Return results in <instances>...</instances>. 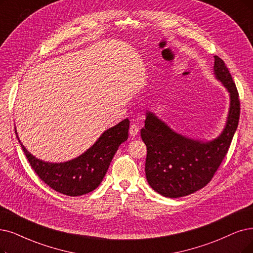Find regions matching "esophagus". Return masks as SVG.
Listing matches in <instances>:
<instances>
[{"mask_svg":"<svg viewBox=\"0 0 253 253\" xmlns=\"http://www.w3.org/2000/svg\"><path fill=\"white\" fill-rule=\"evenodd\" d=\"M138 133H139V126L137 125H135V124L130 125V126H129V135L132 136V137H135V136H137Z\"/></svg>","mask_w":253,"mask_h":253,"instance_id":"34e87169","label":"esophagus"}]
</instances>
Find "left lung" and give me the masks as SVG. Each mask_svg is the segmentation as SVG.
Returning a JSON list of instances; mask_svg holds the SVG:
<instances>
[{"instance_id": "left-lung-1", "label": "left lung", "mask_w": 253, "mask_h": 253, "mask_svg": "<svg viewBox=\"0 0 253 253\" xmlns=\"http://www.w3.org/2000/svg\"><path fill=\"white\" fill-rule=\"evenodd\" d=\"M214 73L230 96L223 132L213 141L192 140L173 132L154 113L147 112L141 138L147 147L145 173L159 194L177 198L207 186L225 158L238 127L240 99L234 80L223 60L214 56Z\"/></svg>"}]
</instances>
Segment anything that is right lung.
I'll use <instances>...</instances> for the list:
<instances>
[{
    "instance_id": "right-lung-1",
    "label": "right lung",
    "mask_w": 253,
    "mask_h": 253,
    "mask_svg": "<svg viewBox=\"0 0 253 253\" xmlns=\"http://www.w3.org/2000/svg\"><path fill=\"white\" fill-rule=\"evenodd\" d=\"M129 120L126 118L102 134L96 142L80 157L64 163H48L31 155L16 137L36 174L59 193L80 196L102 183L119 145L127 140Z\"/></svg>"
}]
</instances>
